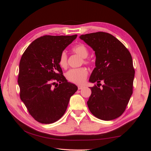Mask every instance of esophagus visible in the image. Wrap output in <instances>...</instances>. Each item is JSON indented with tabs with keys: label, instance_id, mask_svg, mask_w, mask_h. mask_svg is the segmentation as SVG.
Returning <instances> with one entry per match:
<instances>
[{
	"label": "esophagus",
	"instance_id": "1",
	"mask_svg": "<svg viewBox=\"0 0 151 151\" xmlns=\"http://www.w3.org/2000/svg\"><path fill=\"white\" fill-rule=\"evenodd\" d=\"M77 87H78V89H82L84 88V86H78Z\"/></svg>",
	"mask_w": 151,
	"mask_h": 151
}]
</instances>
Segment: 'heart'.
<instances>
[{
	"mask_svg": "<svg viewBox=\"0 0 151 151\" xmlns=\"http://www.w3.org/2000/svg\"><path fill=\"white\" fill-rule=\"evenodd\" d=\"M72 51L75 53L79 55L83 58H84L83 62L84 63H88L89 62L86 60V58L88 57L89 51L88 49L84 45L79 44L72 48ZM59 65L62 68H65L67 67V55L65 52L61 53L60 58L58 60ZM88 70L84 67H81L78 68H72L68 70L66 74L67 79L72 83L76 84H83L87 76H88Z\"/></svg>",
	"mask_w": 151,
	"mask_h": 151,
	"instance_id": "heart-1",
	"label": "heart"
}]
</instances>
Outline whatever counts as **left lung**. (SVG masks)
Returning a JSON list of instances; mask_svg holds the SVG:
<instances>
[{
  "label": "left lung",
  "instance_id": "obj_1",
  "mask_svg": "<svg viewBox=\"0 0 151 151\" xmlns=\"http://www.w3.org/2000/svg\"><path fill=\"white\" fill-rule=\"evenodd\" d=\"M79 38L96 55V67L89 81L97 85L104 82L102 88H89L92 92L87 102L89 110L99 119H116L125 111L133 92L135 70L131 54L115 36L104 32L82 35Z\"/></svg>",
  "mask_w": 151,
  "mask_h": 151
}]
</instances>
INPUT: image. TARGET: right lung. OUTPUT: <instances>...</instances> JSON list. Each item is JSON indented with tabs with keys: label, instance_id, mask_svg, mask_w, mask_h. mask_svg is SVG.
Segmentation results:
<instances>
[{
	"label": "right lung",
	"instance_id": "right-lung-1",
	"mask_svg": "<svg viewBox=\"0 0 151 151\" xmlns=\"http://www.w3.org/2000/svg\"><path fill=\"white\" fill-rule=\"evenodd\" d=\"M77 36H41L29 45L21 57L17 81L20 98L30 115L40 123L49 124L60 119L78 89L67 82L58 63L61 53Z\"/></svg>",
	"mask_w": 151,
	"mask_h": 151
}]
</instances>
